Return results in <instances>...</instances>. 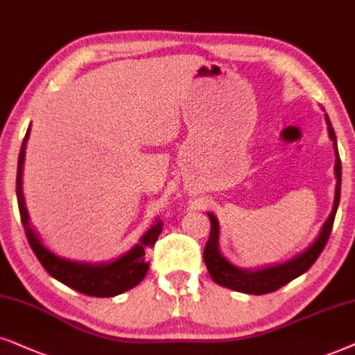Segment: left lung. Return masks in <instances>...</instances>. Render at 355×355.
Instances as JSON below:
<instances>
[{"instance_id":"obj_1","label":"left lung","mask_w":355,"mask_h":355,"mask_svg":"<svg viewBox=\"0 0 355 355\" xmlns=\"http://www.w3.org/2000/svg\"><path fill=\"white\" fill-rule=\"evenodd\" d=\"M326 125H328V133L334 144V150H336V165H334V172H336V196H334V206L331 214H329L328 220L324 222L323 229L318 235V239L315 240V243L304 252L299 257L291 259V261L277 264V266H271L266 269H259V271H245V269L235 268L234 264H230L227 259L222 257L219 252V222H217L216 216L207 214L211 220V234L207 239V243L205 247V263L209 271L211 277L217 282L219 286H224L227 289H232L237 292H245V294H253V295H261L269 294L281 289L282 286H286L287 282L294 281L295 277H299L300 274L309 271L311 264L316 261V258L320 257L323 252L326 242H328L329 235H331L334 217H336L338 205H339V196H341V159H339L338 153V144H336V135L329 121L328 115H326Z\"/></svg>"}]
</instances>
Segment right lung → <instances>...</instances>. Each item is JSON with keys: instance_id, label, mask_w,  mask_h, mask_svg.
Returning <instances> with one entry per match:
<instances>
[{"instance_id": "add662e5", "label": "right lung", "mask_w": 355, "mask_h": 355, "mask_svg": "<svg viewBox=\"0 0 355 355\" xmlns=\"http://www.w3.org/2000/svg\"><path fill=\"white\" fill-rule=\"evenodd\" d=\"M29 131L27 130L26 138L22 141L21 153H19L17 162V180H16V195L19 205V214H21V222L26 230V237L29 240V245L35 257L39 258L42 266L45 271L55 277L56 281L63 282L64 286L71 289L81 292V294L91 297H113L123 292L133 289L144 279L146 272L149 269V261L146 258L149 248L154 247L157 242L160 232H162L164 224L162 220H157L143 235L139 245L118 258L116 261L108 264H83L66 261L63 258H58L56 254L50 252L49 248L44 247L34 230L29 224V214H27L26 205H24L22 196V164L26 157V143L29 138Z\"/></svg>"}]
</instances>
